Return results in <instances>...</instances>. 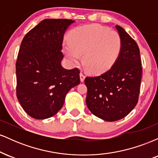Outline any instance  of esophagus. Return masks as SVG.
<instances>
[{"instance_id":"1","label":"esophagus","mask_w":158,"mask_h":158,"mask_svg":"<svg viewBox=\"0 0 158 158\" xmlns=\"http://www.w3.org/2000/svg\"><path fill=\"white\" fill-rule=\"evenodd\" d=\"M79 76H80L81 81V82H83V81H84V80H85V74L83 73V72H81L80 74H79Z\"/></svg>"}]
</instances>
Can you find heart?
<instances>
[{
  "label": "heart",
  "mask_w": 158,
  "mask_h": 158,
  "mask_svg": "<svg viewBox=\"0 0 158 158\" xmlns=\"http://www.w3.org/2000/svg\"><path fill=\"white\" fill-rule=\"evenodd\" d=\"M122 40L118 32L99 24L84 25L73 29L69 41L63 42V52L72 64L79 61L92 74H102L109 70L118 59Z\"/></svg>",
  "instance_id": "1"
}]
</instances>
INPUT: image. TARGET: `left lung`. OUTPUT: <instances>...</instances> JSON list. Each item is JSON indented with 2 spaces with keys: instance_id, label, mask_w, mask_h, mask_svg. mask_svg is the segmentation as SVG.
Returning <instances> with one entry per match:
<instances>
[{
  "instance_id": "8db88e82",
  "label": "left lung",
  "mask_w": 158,
  "mask_h": 158,
  "mask_svg": "<svg viewBox=\"0 0 158 158\" xmlns=\"http://www.w3.org/2000/svg\"><path fill=\"white\" fill-rule=\"evenodd\" d=\"M122 40L120 55L114 65L102 75L86 77V104L94 115L108 122L119 120L134 109L142 77L139 49L121 27L116 25Z\"/></svg>"
}]
</instances>
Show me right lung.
I'll return each instance as SVG.
<instances>
[{"label":"right lung","instance_id":"add662e5","mask_svg":"<svg viewBox=\"0 0 158 158\" xmlns=\"http://www.w3.org/2000/svg\"><path fill=\"white\" fill-rule=\"evenodd\" d=\"M75 21L44 19L24 36L16 61V94L32 118L52 117L62 108L66 94L80 83L79 70L61 66L64 34Z\"/></svg>","mask_w":158,"mask_h":158}]
</instances>
